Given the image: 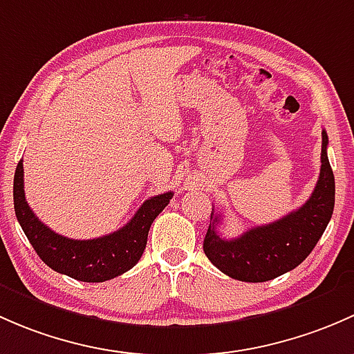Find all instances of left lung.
<instances>
[{"label": "left lung", "instance_id": "1", "mask_svg": "<svg viewBox=\"0 0 354 354\" xmlns=\"http://www.w3.org/2000/svg\"><path fill=\"white\" fill-rule=\"evenodd\" d=\"M329 138L322 129L320 174L312 196L304 206L269 225L250 228L236 239L218 235L220 216L211 211L203 249L206 257L233 279L262 283L297 268L307 259L329 225L334 211L336 184L327 158Z\"/></svg>", "mask_w": 354, "mask_h": 354}]
</instances>
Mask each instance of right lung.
Returning <instances> with one entry per match:
<instances>
[{
  "instance_id": "1",
  "label": "right lung",
  "mask_w": 354,
  "mask_h": 354,
  "mask_svg": "<svg viewBox=\"0 0 354 354\" xmlns=\"http://www.w3.org/2000/svg\"><path fill=\"white\" fill-rule=\"evenodd\" d=\"M172 196L174 192H163L145 201L121 230L98 239L75 240L46 227L25 201L24 160L18 162L13 178L15 214L37 256L54 271L85 283L107 281L134 268L147 249L153 220Z\"/></svg>"
}]
</instances>
